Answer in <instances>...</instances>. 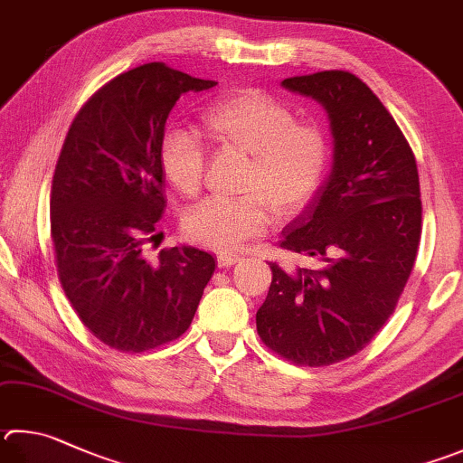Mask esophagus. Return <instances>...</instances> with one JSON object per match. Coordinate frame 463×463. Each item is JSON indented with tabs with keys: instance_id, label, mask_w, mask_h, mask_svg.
Wrapping results in <instances>:
<instances>
[{
	"instance_id": "esophagus-1",
	"label": "esophagus",
	"mask_w": 463,
	"mask_h": 463,
	"mask_svg": "<svg viewBox=\"0 0 463 463\" xmlns=\"http://www.w3.org/2000/svg\"><path fill=\"white\" fill-rule=\"evenodd\" d=\"M241 260V257L239 255H226V253H222V255H218V267H232V265H237Z\"/></svg>"
}]
</instances>
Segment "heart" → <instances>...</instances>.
Returning <instances> with one entry per match:
<instances>
[{
    "instance_id": "1",
    "label": "heart",
    "mask_w": 463,
    "mask_h": 463,
    "mask_svg": "<svg viewBox=\"0 0 463 463\" xmlns=\"http://www.w3.org/2000/svg\"><path fill=\"white\" fill-rule=\"evenodd\" d=\"M203 131L216 147L249 156L237 200H204L184 218L188 237L214 250H237L273 221L307 206L330 164V137L322 125L298 121L296 111L263 90L245 89L216 99L203 115ZM159 165L182 196H196L206 156L190 131L172 128L159 144ZM274 210L271 211L270 208Z\"/></svg>"
}]
</instances>
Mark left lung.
Listing matches in <instances>:
<instances>
[{"instance_id": "left-lung-1", "label": "left lung", "mask_w": 463, "mask_h": 463, "mask_svg": "<svg viewBox=\"0 0 463 463\" xmlns=\"http://www.w3.org/2000/svg\"><path fill=\"white\" fill-rule=\"evenodd\" d=\"M281 87L326 109L334 159L279 241L322 267L269 263L273 281L257 332L291 363L326 366L363 350L397 307L421 239L419 174L392 115L354 74L324 71Z\"/></svg>"}]
</instances>
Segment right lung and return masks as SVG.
Listing matches in <instances>:
<instances>
[{
    "instance_id": "add662e5",
    "label": "right lung",
    "mask_w": 463,
    "mask_h": 463,
    "mask_svg": "<svg viewBox=\"0 0 463 463\" xmlns=\"http://www.w3.org/2000/svg\"><path fill=\"white\" fill-rule=\"evenodd\" d=\"M164 62L107 82L74 117L50 192V234L58 279L92 335L121 352H146L188 330L214 273V257L196 247L144 245L164 214L159 165L167 115L184 92L208 90Z\"/></svg>"
}]
</instances>
